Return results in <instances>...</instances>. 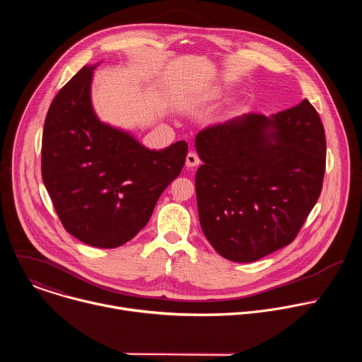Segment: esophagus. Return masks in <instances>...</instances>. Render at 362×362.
Here are the masks:
<instances>
[{
	"instance_id": "esophagus-1",
	"label": "esophagus",
	"mask_w": 362,
	"mask_h": 362,
	"mask_svg": "<svg viewBox=\"0 0 362 362\" xmlns=\"http://www.w3.org/2000/svg\"><path fill=\"white\" fill-rule=\"evenodd\" d=\"M199 163H200V159H199V156H197L194 151L187 153V156H186V166L187 168H190V169L196 168Z\"/></svg>"
}]
</instances>
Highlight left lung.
<instances>
[{
	"label": "left lung",
	"instance_id": "8db88e82",
	"mask_svg": "<svg viewBox=\"0 0 362 362\" xmlns=\"http://www.w3.org/2000/svg\"><path fill=\"white\" fill-rule=\"evenodd\" d=\"M202 230L233 262H255L289 245L324 183L327 141L306 98L271 117L247 113L196 136Z\"/></svg>",
	"mask_w": 362,
	"mask_h": 362
}]
</instances>
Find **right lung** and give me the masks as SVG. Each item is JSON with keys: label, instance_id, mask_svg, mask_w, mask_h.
I'll return each instance as SVG.
<instances>
[{"label": "right lung", "instance_id": "obj_1", "mask_svg": "<svg viewBox=\"0 0 362 362\" xmlns=\"http://www.w3.org/2000/svg\"><path fill=\"white\" fill-rule=\"evenodd\" d=\"M94 67H83L51 101L41 143V175L64 229L95 247H117L148 222L180 175L187 143L148 150L100 123L90 101Z\"/></svg>", "mask_w": 362, "mask_h": 362}]
</instances>
